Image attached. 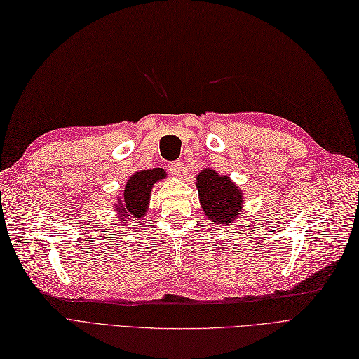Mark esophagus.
<instances>
[{"instance_id": "1", "label": "esophagus", "mask_w": 359, "mask_h": 359, "mask_svg": "<svg viewBox=\"0 0 359 359\" xmlns=\"http://www.w3.org/2000/svg\"><path fill=\"white\" fill-rule=\"evenodd\" d=\"M168 168H169L172 175H180L182 168H184V163L181 162V160H174V162H169Z\"/></svg>"}]
</instances>
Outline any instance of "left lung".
Wrapping results in <instances>:
<instances>
[{
	"label": "left lung",
	"instance_id": "1",
	"mask_svg": "<svg viewBox=\"0 0 359 359\" xmlns=\"http://www.w3.org/2000/svg\"><path fill=\"white\" fill-rule=\"evenodd\" d=\"M199 199L208 218L215 224H229L242 209V193L229 177L205 169L197 175Z\"/></svg>",
	"mask_w": 359,
	"mask_h": 359
}]
</instances>
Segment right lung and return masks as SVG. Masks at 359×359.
I'll return each mask as SVG.
<instances>
[{"label":"right lung","mask_w":359,"mask_h":359,"mask_svg":"<svg viewBox=\"0 0 359 359\" xmlns=\"http://www.w3.org/2000/svg\"><path fill=\"white\" fill-rule=\"evenodd\" d=\"M165 177V170L160 168L147 169L137 172L132 175L125 187V197L123 202L118 203L117 211L118 217L123 222L142 218L147 212L148 201H150V193L153 189V184Z\"/></svg>","instance_id":"add662e5"}]
</instances>
